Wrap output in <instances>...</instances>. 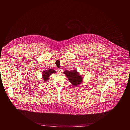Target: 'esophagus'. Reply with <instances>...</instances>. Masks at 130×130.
<instances>
[{"label": "esophagus", "mask_w": 130, "mask_h": 130, "mask_svg": "<svg viewBox=\"0 0 130 130\" xmlns=\"http://www.w3.org/2000/svg\"><path fill=\"white\" fill-rule=\"evenodd\" d=\"M58 72L59 73H61V72H62V69H58Z\"/></svg>", "instance_id": "obj_1"}]
</instances>
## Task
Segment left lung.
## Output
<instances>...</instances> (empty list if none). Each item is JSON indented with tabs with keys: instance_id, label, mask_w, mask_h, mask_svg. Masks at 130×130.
Instances as JSON below:
<instances>
[{
	"instance_id": "obj_1",
	"label": "left lung",
	"mask_w": 130,
	"mask_h": 130,
	"mask_svg": "<svg viewBox=\"0 0 130 130\" xmlns=\"http://www.w3.org/2000/svg\"><path fill=\"white\" fill-rule=\"evenodd\" d=\"M63 73L66 76L69 82L74 86H78L82 83L83 77L77 71V70L65 71Z\"/></svg>"
}]
</instances>
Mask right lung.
<instances>
[{
    "label": "right lung",
    "instance_id": "right-lung-1",
    "mask_svg": "<svg viewBox=\"0 0 130 130\" xmlns=\"http://www.w3.org/2000/svg\"><path fill=\"white\" fill-rule=\"evenodd\" d=\"M53 73H56V71L52 69H49L47 71L46 70L42 71V78L43 79L44 83H47V82L48 80L51 75Z\"/></svg>",
    "mask_w": 130,
    "mask_h": 130
}]
</instances>
